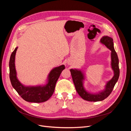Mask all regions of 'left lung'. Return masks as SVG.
I'll use <instances>...</instances> for the list:
<instances>
[{
	"mask_svg": "<svg viewBox=\"0 0 131 131\" xmlns=\"http://www.w3.org/2000/svg\"><path fill=\"white\" fill-rule=\"evenodd\" d=\"M102 44L109 49L111 52V66L114 72V76L110 80L107 81L105 89L97 93H91L87 91L84 86L85 75L81 70L71 69L70 70L73 81L77 92L82 99L90 102L102 101L108 97L117 82L120 75V70L118 67V58L117 54L114 47L113 39L108 36L103 37L100 40Z\"/></svg>",
	"mask_w": 131,
	"mask_h": 131,
	"instance_id": "1",
	"label": "left lung"
}]
</instances>
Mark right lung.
Masks as SVG:
<instances>
[{"label":"right lung","instance_id":"1","mask_svg":"<svg viewBox=\"0 0 131 131\" xmlns=\"http://www.w3.org/2000/svg\"><path fill=\"white\" fill-rule=\"evenodd\" d=\"M18 47L12 52L9 61L10 79L14 89L23 100L32 103H41L47 101L52 96L56 82L62 70L65 69L64 65L55 67L48 75L46 84L44 85L25 86L20 82L17 77L15 68V55Z\"/></svg>","mask_w":131,"mask_h":131}]
</instances>
